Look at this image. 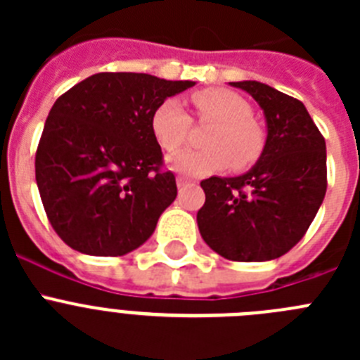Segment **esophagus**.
Instances as JSON below:
<instances>
[{
	"label": "esophagus",
	"instance_id": "esophagus-1",
	"mask_svg": "<svg viewBox=\"0 0 360 360\" xmlns=\"http://www.w3.org/2000/svg\"><path fill=\"white\" fill-rule=\"evenodd\" d=\"M176 186H178V189H186V187L193 186V182H189V180H186V178H182V176H178Z\"/></svg>",
	"mask_w": 360,
	"mask_h": 360
}]
</instances>
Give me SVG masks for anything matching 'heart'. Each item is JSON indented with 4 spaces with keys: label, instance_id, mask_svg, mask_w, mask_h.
Instances as JSON below:
<instances>
[{
    "label": "heart",
    "instance_id": "obj_1",
    "mask_svg": "<svg viewBox=\"0 0 360 360\" xmlns=\"http://www.w3.org/2000/svg\"><path fill=\"white\" fill-rule=\"evenodd\" d=\"M200 119L214 124L205 139L209 149H186L167 158V165L186 176H207L231 162L245 169L259 158L265 146L262 128L252 120V108L234 91L205 90L193 95ZM191 120L178 98H165L151 117L153 135L162 149L174 151L186 142Z\"/></svg>",
    "mask_w": 360,
    "mask_h": 360
}]
</instances>
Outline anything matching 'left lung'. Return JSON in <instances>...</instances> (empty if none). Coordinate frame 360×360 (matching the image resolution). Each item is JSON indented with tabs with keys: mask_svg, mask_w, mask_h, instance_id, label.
I'll list each match as a JSON object with an SVG mask.
<instances>
[{
	"mask_svg": "<svg viewBox=\"0 0 360 360\" xmlns=\"http://www.w3.org/2000/svg\"><path fill=\"white\" fill-rule=\"evenodd\" d=\"M263 110L266 141L240 176L203 180L200 234L231 262H270L304 236L326 195V144L304 104L257 81L229 82Z\"/></svg>",
	"mask_w": 360,
	"mask_h": 360,
	"instance_id": "obj_1",
	"label": "left lung"
}]
</instances>
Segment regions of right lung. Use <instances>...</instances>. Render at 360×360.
Instances as JSON below:
<instances>
[{
	"label": "right lung",
	"mask_w": 360,
	"mask_h": 360,
	"mask_svg": "<svg viewBox=\"0 0 360 360\" xmlns=\"http://www.w3.org/2000/svg\"><path fill=\"white\" fill-rule=\"evenodd\" d=\"M195 81L95 73L57 98L36 153V182L50 224L73 250L124 256L149 240L176 198L151 117Z\"/></svg>",
	"instance_id": "1"
}]
</instances>
